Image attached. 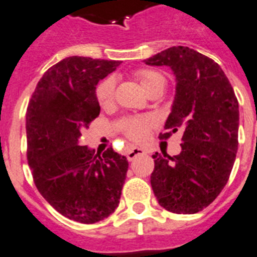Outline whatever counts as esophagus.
<instances>
[{
	"label": "esophagus",
	"mask_w": 257,
	"mask_h": 257,
	"mask_svg": "<svg viewBox=\"0 0 257 257\" xmlns=\"http://www.w3.org/2000/svg\"><path fill=\"white\" fill-rule=\"evenodd\" d=\"M145 154H146V150L140 149V147H133V149L129 150L128 154H126V159H128L129 161H132L134 160L137 156H140V155H145Z\"/></svg>",
	"instance_id": "obj_1"
}]
</instances>
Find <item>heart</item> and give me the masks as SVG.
<instances>
[{
    "instance_id": "1",
    "label": "heart",
    "mask_w": 257,
    "mask_h": 257,
    "mask_svg": "<svg viewBox=\"0 0 257 257\" xmlns=\"http://www.w3.org/2000/svg\"><path fill=\"white\" fill-rule=\"evenodd\" d=\"M134 77L143 87L146 93L149 94L156 89H164L166 85V79L160 71L152 70V69H141L136 71ZM115 85L116 82L112 77L106 78L105 80L98 84L96 89L97 100L102 107L107 108L112 106L115 101ZM152 125V120L147 116H132L123 120L120 124V131L123 132L128 140L133 142H142L146 140L149 134L150 126Z\"/></svg>"
}]
</instances>
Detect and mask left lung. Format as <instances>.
Returning <instances> with one entry per match:
<instances>
[{
    "label": "left lung",
    "instance_id": "obj_1",
    "mask_svg": "<svg viewBox=\"0 0 257 257\" xmlns=\"http://www.w3.org/2000/svg\"><path fill=\"white\" fill-rule=\"evenodd\" d=\"M170 66L177 87L161 140L183 131L179 155H154L151 186L164 209L196 214L218 197L229 179L238 149L239 110L229 80L210 57L177 46L145 60Z\"/></svg>",
    "mask_w": 257,
    "mask_h": 257
}]
</instances>
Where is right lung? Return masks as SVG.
Wrapping results in <instances>:
<instances>
[{"mask_svg": "<svg viewBox=\"0 0 257 257\" xmlns=\"http://www.w3.org/2000/svg\"><path fill=\"white\" fill-rule=\"evenodd\" d=\"M120 65L70 56L41 78L27 108V157L34 184L56 211L83 224L103 220L119 206L128 160L114 150L94 154L82 132L100 115L96 85Z\"/></svg>", "mask_w": 257, "mask_h": 257, "instance_id": "1", "label": "right lung"}]
</instances>
